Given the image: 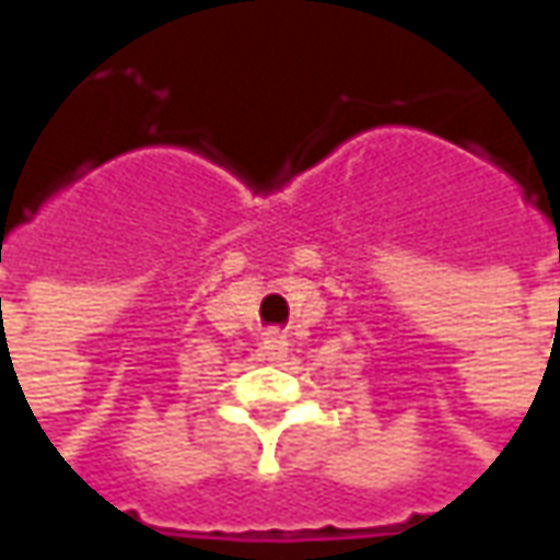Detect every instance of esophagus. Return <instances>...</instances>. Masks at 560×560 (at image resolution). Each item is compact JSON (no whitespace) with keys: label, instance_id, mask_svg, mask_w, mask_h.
Returning a JSON list of instances; mask_svg holds the SVG:
<instances>
[{"label":"esophagus","instance_id":"obj_1","mask_svg":"<svg viewBox=\"0 0 560 560\" xmlns=\"http://www.w3.org/2000/svg\"><path fill=\"white\" fill-rule=\"evenodd\" d=\"M264 357H267L269 363H281L284 357H288V336L281 332V329H269L264 332Z\"/></svg>","mask_w":560,"mask_h":560}]
</instances>
